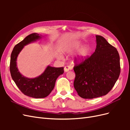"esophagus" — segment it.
<instances>
[{"instance_id": "1", "label": "esophagus", "mask_w": 130, "mask_h": 130, "mask_svg": "<svg viewBox=\"0 0 130 130\" xmlns=\"http://www.w3.org/2000/svg\"><path fill=\"white\" fill-rule=\"evenodd\" d=\"M70 69H71V68H70V66H66L64 67V72H67L69 71V70Z\"/></svg>"}]
</instances>
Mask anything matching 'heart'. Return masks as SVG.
<instances>
[{
    "label": "heart",
    "instance_id": "b5f03b06",
    "mask_svg": "<svg viewBox=\"0 0 130 130\" xmlns=\"http://www.w3.org/2000/svg\"><path fill=\"white\" fill-rule=\"evenodd\" d=\"M82 46V44L81 42H74L63 46L62 48V52L64 53L73 52L79 49ZM90 52H91V48L89 46L86 45L83 46L78 51L75 57L76 60L79 62L84 61L89 56Z\"/></svg>",
    "mask_w": 130,
    "mask_h": 130
}]
</instances>
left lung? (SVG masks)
Masks as SVG:
<instances>
[{
    "mask_svg": "<svg viewBox=\"0 0 130 130\" xmlns=\"http://www.w3.org/2000/svg\"><path fill=\"white\" fill-rule=\"evenodd\" d=\"M96 40L95 52L79 63L75 60L74 67V88L84 99L106 95L115 86L120 73V57L117 49L103 36L96 35Z\"/></svg>",
    "mask_w": 130,
    "mask_h": 130,
    "instance_id": "left-lung-1",
    "label": "left lung"
}]
</instances>
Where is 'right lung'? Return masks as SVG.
Listing matches in <instances>:
<instances>
[{
  "label": "right lung",
  "mask_w": 130,
  "mask_h": 130,
  "mask_svg": "<svg viewBox=\"0 0 130 130\" xmlns=\"http://www.w3.org/2000/svg\"><path fill=\"white\" fill-rule=\"evenodd\" d=\"M41 35L31 34L15 45L11 55L10 70L12 78L18 88L25 95L34 98L46 97L53 90L57 77L64 73L63 67L55 68L48 66L39 76L29 78L19 73L17 67V58L24 46L41 38Z\"/></svg>",
  "instance_id": "1"
}]
</instances>
